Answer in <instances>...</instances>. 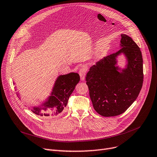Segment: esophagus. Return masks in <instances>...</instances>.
<instances>
[{"label": "esophagus", "instance_id": "obj_1", "mask_svg": "<svg viewBox=\"0 0 157 157\" xmlns=\"http://www.w3.org/2000/svg\"><path fill=\"white\" fill-rule=\"evenodd\" d=\"M87 73V68H86L85 66H83L82 68H81L79 70V75L80 77V79L81 80H84L86 77V75Z\"/></svg>", "mask_w": 157, "mask_h": 157}]
</instances>
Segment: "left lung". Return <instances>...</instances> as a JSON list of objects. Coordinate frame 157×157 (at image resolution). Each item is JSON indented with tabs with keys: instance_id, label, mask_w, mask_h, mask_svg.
Segmentation results:
<instances>
[{
	"instance_id": "left-lung-1",
	"label": "left lung",
	"mask_w": 157,
	"mask_h": 157,
	"mask_svg": "<svg viewBox=\"0 0 157 157\" xmlns=\"http://www.w3.org/2000/svg\"><path fill=\"white\" fill-rule=\"evenodd\" d=\"M121 36L122 48L97 62L86 77L93 107L105 117L124 113L137 99L143 83L141 51L130 37ZM121 53L128 58V64L122 72H119L116 57Z\"/></svg>"
}]
</instances>
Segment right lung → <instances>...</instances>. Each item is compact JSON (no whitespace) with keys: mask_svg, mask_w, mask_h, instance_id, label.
<instances>
[{"mask_svg":"<svg viewBox=\"0 0 157 157\" xmlns=\"http://www.w3.org/2000/svg\"><path fill=\"white\" fill-rule=\"evenodd\" d=\"M79 81L80 76L77 73L59 76L48 100L42 104V107H34L31 110L33 113L43 117L57 116L67 105L70 96Z\"/></svg>","mask_w":157,"mask_h":157,"instance_id":"obj_1","label":"right lung"}]
</instances>
